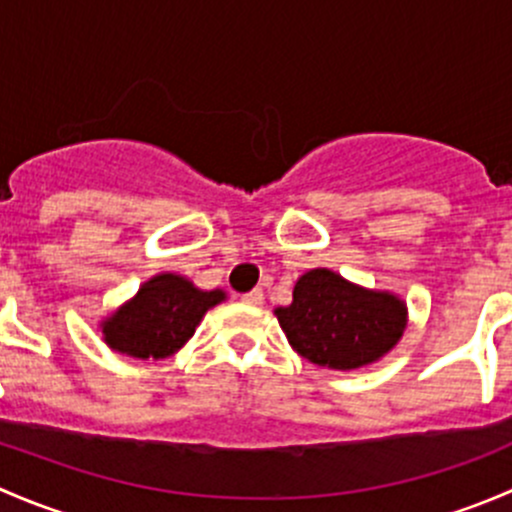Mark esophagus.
I'll list each match as a JSON object with an SVG mask.
<instances>
[{
  "label": "esophagus",
  "mask_w": 512,
  "mask_h": 512,
  "mask_svg": "<svg viewBox=\"0 0 512 512\" xmlns=\"http://www.w3.org/2000/svg\"><path fill=\"white\" fill-rule=\"evenodd\" d=\"M242 302L245 304H262L265 302V294H262V289H252V292H247V294H242Z\"/></svg>",
  "instance_id": "34e87169"
}]
</instances>
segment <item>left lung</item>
Masks as SVG:
<instances>
[{
    "label": "left lung",
    "mask_w": 512,
    "mask_h": 512,
    "mask_svg": "<svg viewBox=\"0 0 512 512\" xmlns=\"http://www.w3.org/2000/svg\"><path fill=\"white\" fill-rule=\"evenodd\" d=\"M275 314L294 352L317 366L349 371L391 352L409 312L396 294L359 287L317 267L299 277L292 304Z\"/></svg>",
    "instance_id": "8db88e82"
}]
</instances>
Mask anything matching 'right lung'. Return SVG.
<instances>
[{
  "label": "right lung",
  "instance_id": "right-lung-1",
  "mask_svg": "<svg viewBox=\"0 0 512 512\" xmlns=\"http://www.w3.org/2000/svg\"><path fill=\"white\" fill-rule=\"evenodd\" d=\"M223 299V289L205 292L185 277L163 272L103 319V342L133 359H165L193 337L205 312Z\"/></svg>",
  "mask_w": 512,
  "mask_h": 512
}]
</instances>
